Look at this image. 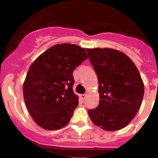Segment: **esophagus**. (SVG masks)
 Listing matches in <instances>:
<instances>
[{
    "mask_svg": "<svg viewBox=\"0 0 158 158\" xmlns=\"http://www.w3.org/2000/svg\"><path fill=\"white\" fill-rule=\"evenodd\" d=\"M80 98L82 100H84V99H85V98H86V94H81Z\"/></svg>",
    "mask_w": 158,
    "mask_h": 158,
    "instance_id": "34e87169",
    "label": "esophagus"
}]
</instances>
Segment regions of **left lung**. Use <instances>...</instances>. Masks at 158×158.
I'll list each match as a JSON object with an SVG mask.
<instances>
[{"label":"left lung","instance_id":"obj_1","mask_svg":"<svg viewBox=\"0 0 158 158\" xmlns=\"http://www.w3.org/2000/svg\"><path fill=\"white\" fill-rule=\"evenodd\" d=\"M99 81V103L88 110L94 124L106 131L128 126L142 104L144 84L135 63L119 50L86 49Z\"/></svg>","mask_w":158,"mask_h":158}]
</instances>
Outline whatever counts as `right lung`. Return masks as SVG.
<instances>
[{
	"label": "right lung",
	"mask_w": 158,
	"mask_h": 158,
	"mask_svg": "<svg viewBox=\"0 0 158 158\" xmlns=\"http://www.w3.org/2000/svg\"><path fill=\"white\" fill-rule=\"evenodd\" d=\"M88 58L77 44L52 46L29 68L23 85V99L35 123L46 130L64 127L79 105L73 93V70Z\"/></svg>",
	"instance_id": "right-lung-1"
}]
</instances>
